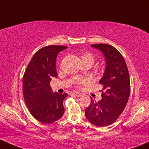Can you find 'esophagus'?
Listing matches in <instances>:
<instances>
[{
  "label": "esophagus",
  "mask_w": 149,
  "mask_h": 149,
  "mask_svg": "<svg viewBox=\"0 0 149 149\" xmlns=\"http://www.w3.org/2000/svg\"><path fill=\"white\" fill-rule=\"evenodd\" d=\"M71 95H75V96L78 97L81 96V94H80V92H71Z\"/></svg>",
  "instance_id": "1"
}]
</instances>
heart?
<instances>
[{"label":"heart","mask_w":149,"mask_h":149,"mask_svg":"<svg viewBox=\"0 0 149 149\" xmlns=\"http://www.w3.org/2000/svg\"><path fill=\"white\" fill-rule=\"evenodd\" d=\"M80 59H81L82 64L83 63H87V64H89L90 66H92V64H94L95 60V56L93 55V54L90 52H83L82 53V54L80 55ZM101 72L103 71V69H100ZM83 83V80H78L76 81V84L77 85H80Z\"/></svg>","instance_id":"b5f03b06"}]
</instances>
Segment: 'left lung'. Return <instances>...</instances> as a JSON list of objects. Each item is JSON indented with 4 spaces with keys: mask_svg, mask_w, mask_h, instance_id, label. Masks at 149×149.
<instances>
[{
    "mask_svg": "<svg viewBox=\"0 0 149 149\" xmlns=\"http://www.w3.org/2000/svg\"><path fill=\"white\" fill-rule=\"evenodd\" d=\"M91 46L103 52L107 67L100 81L102 99L97 102L90 97L85 114L92 124L104 127L113 123L123 111L130 92V79L125 61L117 49L107 44Z\"/></svg>",
    "mask_w": 149,
    "mask_h": 149,
    "instance_id": "obj_1",
    "label": "left lung"
}]
</instances>
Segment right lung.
Returning a JSON list of instances; mask_svg holds the SVG:
<instances>
[{
	"mask_svg": "<svg viewBox=\"0 0 149 149\" xmlns=\"http://www.w3.org/2000/svg\"><path fill=\"white\" fill-rule=\"evenodd\" d=\"M63 45H48L38 50L29 63L23 76V95L32 116L40 122L50 124L62 117L63 101L68 94L52 93L50 83L57 77L56 58Z\"/></svg>",
	"mask_w": 149,
	"mask_h": 149,
	"instance_id": "add662e5",
	"label": "right lung"
}]
</instances>
